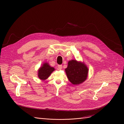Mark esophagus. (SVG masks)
Wrapping results in <instances>:
<instances>
[{
    "label": "esophagus",
    "instance_id": "1",
    "mask_svg": "<svg viewBox=\"0 0 124 124\" xmlns=\"http://www.w3.org/2000/svg\"><path fill=\"white\" fill-rule=\"evenodd\" d=\"M57 67H58V68L59 70H61V69H62V66L61 65H58L57 66Z\"/></svg>",
    "mask_w": 124,
    "mask_h": 124
}]
</instances>
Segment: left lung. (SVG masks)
Instances as JSON below:
<instances>
[{
	"mask_svg": "<svg viewBox=\"0 0 124 124\" xmlns=\"http://www.w3.org/2000/svg\"><path fill=\"white\" fill-rule=\"evenodd\" d=\"M65 71L71 83L73 85H78L83 83L87 79L88 69L84 63L72 60L68 62Z\"/></svg>",
	"mask_w": 124,
	"mask_h": 124,
	"instance_id": "8db88e82",
	"label": "left lung"
}]
</instances>
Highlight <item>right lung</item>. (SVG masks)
Returning a JSON list of instances; mask_svg holds the SVG:
<instances>
[{"mask_svg":"<svg viewBox=\"0 0 124 124\" xmlns=\"http://www.w3.org/2000/svg\"><path fill=\"white\" fill-rule=\"evenodd\" d=\"M54 70V69L51 67L48 63H45L38 70V77L41 80H44L47 79Z\"/></svg>","mask_w":124,"mask_h":124,"instance_id":"right-lung-1","label":"right lung"}]
</instances>
